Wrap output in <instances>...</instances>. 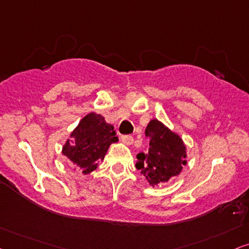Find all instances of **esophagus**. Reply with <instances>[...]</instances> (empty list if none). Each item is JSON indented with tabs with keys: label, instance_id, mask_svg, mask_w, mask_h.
Segmentation results:
<instances>
[{
	"label": "esophagus",
	"instance_id": "obj_1",
	"mask_svg": "<svg viewBox=\"0 0 249 249\" xmlns=\"http://www.w3.org/2000/svg\"><path fill=\"white\" fill-rule=\"evenodd\" d=\"M122 141L124 143L126 144H132L133 143V137L130 134H126V135H122Z\"/></svg>",
	"mask_w": 249,
	"mask_h": 249
}]
</instances>
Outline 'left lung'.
<instances>
[{
  "label": "left lung",
  "mask_w": 249,
  "mask_h": 249,
  "mask_svg": "<svg viewBox=\"0 0 249 249\" xmlns=\"http://www.w3.org/2000/svg\"><path fill=\"white\" fill-rule=\"evenodd\" d=\"M144 134L149 140V149L146 154H138L135 166L149 184L154 186L180 174L186 164V147L179 135L157 119L149 122Z\"/></svg>",
  "instance_id": "1"
}]
</instances>
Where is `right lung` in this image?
<instances>
[{"mask_svg": "<svg viewBox=\"0 0 249 249\" xmlns=\"http://www.w3.org/2000/svg\"><path fill=\"white\" fill-rule=\"evenodd\" d=\"M116 141L118 138L114 126L106 123L101 115L92 112L85 116L72 132L71 140L63 147V154L86 175L97 168L110 144Z\"/></svg>", "mask_w": 249, "mask_h": 249, "instance_id": "add662e5", "label": "right lung"}]
</instances>
